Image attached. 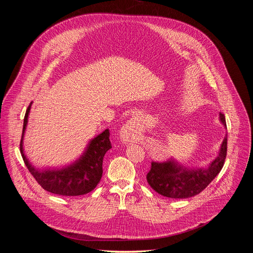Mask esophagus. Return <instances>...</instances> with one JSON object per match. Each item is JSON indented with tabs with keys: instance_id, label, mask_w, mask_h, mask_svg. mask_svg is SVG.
<instances>
[{
	"instance_id": "34e87169",
	"label": "esophagus",
	"mask_w": 253,
	"mask_h": 253,
	"mask_svg": "<svg viewBox=\"0 0 253 253\" xmlns=\"http://www.w3.org/2000/svg\"><path fill=\"white\" fill-rule=\"evenodd\" d=\"M138 116H133L129 121L123 126V128L121 129V134L122 137L126 140H129L131 138H133L136 133H137V126L138 124Z\"/></svg>"
}]
</instances>
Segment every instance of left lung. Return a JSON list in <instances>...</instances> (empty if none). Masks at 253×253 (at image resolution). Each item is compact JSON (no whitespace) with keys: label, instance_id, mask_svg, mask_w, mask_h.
I'll return each mask as SVG.
<instances>
[{"label":"left lung","instance_id":"obj_1","mask_svg":"<svg viewBox=\"0 0 253 253\" xmlns=\"http://www.w3.org/2000/svg\"><path fill=\"white\" fill-rule=\"evenodd\" d=\"M220 122L227 126L223 114H219ZM228 135H225L218 156L206 168H187L174 159L164 162H152L147 173L148 183L158 194L172 199L194 197L204 191L219 173L227 157Z\"/></svg>","mask_w":253,"mask_h":253}]
</instances>
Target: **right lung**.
<instances>
[{"instance_id": "right-lung-1", "label": "right lung", "mask_w": 253, "mask_h": 253, "mask_svg": "<svg viewBox=\"0 0 253 253\" xmlns=\"http://www.w3.org/2000/svg\"><path fill=\"white\" fill-rule=\"evenodd\" d=\"M32 103V102H31ZM31 104L25 112L20 140V153L25 166L41 187L52 194L61 196H81L94 190L102 176V160L105 153L112 149L110 130L105 129L90 140L84 154L71 165L60 169H36L23 154L22 139Z\"/></svg>"}]
</instances>
